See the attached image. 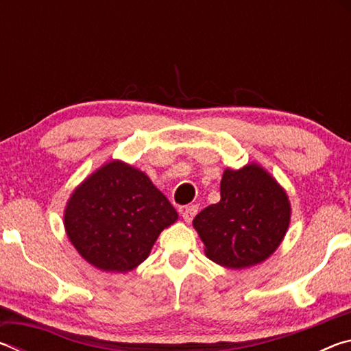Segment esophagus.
Here are the masks:
<instances>
[{"instance_id": "34e87169", "label": "esophagus", "mask_w": 351, "mask_h": 351, "mask_svg": "<svg viewBox=\"0 0 351 351\" xmlns=\"http://www.w3.org/2000/svg\"><path fill=\"white\" fill-rule=\"evenodd\" d=\"M182 218H184V221H186V223H190V221H192V219H193V217L195 215H197V213H198V206H189V207H184V209H182Z\"/></svg>"}]
</instances>
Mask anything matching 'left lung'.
Returning <instances> with one entry per match:
<instances>
[{
	"label": "left lung",
	"mask_w": 351,
	"mask_h": 351,
	"mask_svg": "<svg viewBox=\"0 0 351 351\" xmlns=\"http://www.w3.org/2000/svg\"><path fill=\"white\" fill-rule=\"evenodd\" d=\"M221 199L193 218L204 252L230 269L254 266L280 245L291 219L288 195L258 164L226 169L219 184Z\"/></svg>",
	"instance_id": "obj_1"
}]
</instances>
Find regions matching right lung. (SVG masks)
<instances>
[{
  "label": "right lung",
  "instance_id": "add662e5",
  "mask_svg": "<svg viewBox=\"0 0 351 351\" xmlns=\"http://www.w3.org/2000/svg\"><path fill=\"white\" fill-rule=\"evenodd\" d=\"M178 213L144 171L110 161L77 187L64 209V229L97 269L128 272L150 255Z\"/></svg>",
  "mask_w": 351,
  "mask_h": 351
}]
</instances>
